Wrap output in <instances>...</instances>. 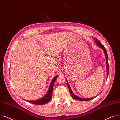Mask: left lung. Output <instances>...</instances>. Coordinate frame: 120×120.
<instances>
[{
  "label": "left lung",
  "mask_w": 120,
  "mask_h": 120,
  "mask_svg": "<svg viewBox=\"0 0 120 120\" xmlns=\"http://www.w3.org/2000/svg\"><path fill=\"white\" fill-rule=\"evenodd\" d=\"M94 42L95 43V44H96L98 46H99L100 48H101L102 49H103V50H104V54H105V58H106V60H107V61H106L107 70V78H108V75H109V63H108V56L107 50H106V49H105V47L103 46V45L100 43V42L98 40V39H96V38H94ZM66 81H67V85H68V87L69 91H70V94H71V95L72 96V97L74 98V99H76V100H79V101H89V100L93 99H94V98H95V97L96 96H95V97H94L87 98V99H84V98H81L79 97L78 96H77V95H75V94H74V93L72 91V90L71 88H70V87L69 84V83L68 82V81H67V79H66Z\"/></svg>",
  "instance_id": "left-lung-1"
}]
</instances>
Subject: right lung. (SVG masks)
<instances>
[{
    "label": "right lung",
    "mask_w": 120,
    "mask_h": 120,
    "mask_svg": "<svg viewBox=\"0 0 120 120\" xmlns=\"http://www.w3.org/2000/svg\"><path fill=\"white\" fill-rule=\"evenodd\" d=\"M57 77H58L57 75L55 76L53 78V79L52 80L51 83L50 84V86H49L48 91L46 94L45 96H44L43 97H41L39 99L36 100L29 101V100H26L24 99L23 100L29 103H30L33 104H35V105H44L50 101L51 99L52 96L54 84L55 80H56V79H57Z\"/></svg>",
    "instance_id": "add662e5"
}]
</instances>
